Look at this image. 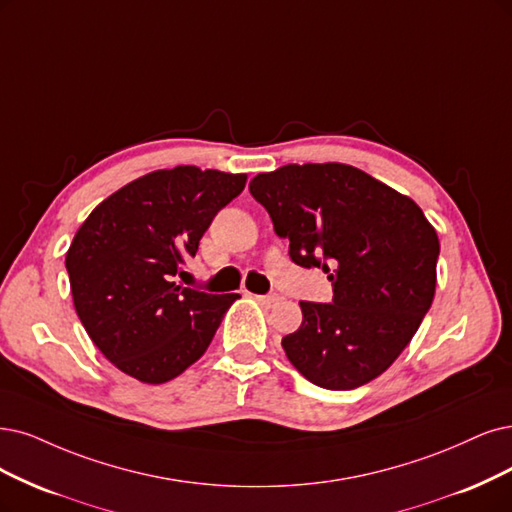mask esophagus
<instances>
[{
  "mask_svg": "<svg viewBox=\"0 0 512 512\" xmlns=\"http://www.w3.org/2000/svg\"><path fill=\"white\" fill-rule=\"evenodd\" d=\"M261 306H274L278 301V295L276 293H270V295H253Z\"/></svg>",
  "mask_w": 512,
  "mask_h": 512,
  "instance_id": "obj_1",
  "label": "esophagus"
}]
</instances>
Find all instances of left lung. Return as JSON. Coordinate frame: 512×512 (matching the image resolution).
Instances as JSON below:
<instances>
[{
    "mask_svg": "<svg viewBox=\"0 0 512 512\" xmlns=\"http://www.w3.org/2000/svg\"><path fill=\"white\" fill-rule=\"evenodd\" d=\"M251 196L301 268H323L331 304L299 301L282 337L293 367L327 390L382 375L407 348L437 287L439 236L411 198L348 164H287L257 175Z\"/></svg>",
    "mask_w": 512,
    "mask_h": 512,
    "instance_id": "obj_1",
    "label": "left lung"
}]
</instances>
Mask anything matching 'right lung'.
I'll use <instances>...</instances> for the list:
<instances>
[{
  "label": "right lung",
  "mask_w": 512,
  "mask_h": 512,
  "mask_svg": "<svg viewBox=\"0 0 512 512\" xmlns=\"http://www.w3.org/2000/svg\"><path fill=\"white\" fill-rule=\"evenodd\" d=\"M246 175L198 166L154 170L103 200L75 234L65 266L73 306L109 363L164 384L213 342L238 293L211 295L175 282L202 234Z\"/></svg>",
  "instance_id": "right-lung-1"
}]
</instances>
